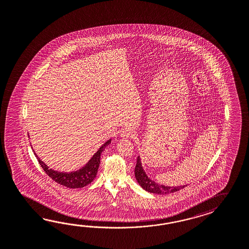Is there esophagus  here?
Wrapping results in <instances>:
<instances>
[{
    "instance_id": "1",
    "label": "esophagus",
    "mask_w": 249,
    "mask_h": 249,
    "mask_svg": "<svg viewBox=\"0 0 249 249\" xmlns=\"http://www.w3.org/2000/svg\"><path fill=\"white\" fill-rule=\"evenodd\" d=\"M121 137H122V139H126V140L132 139L134 137V133L129 129H123L122 132H121Z\"/></svg>"
}]
</instances>
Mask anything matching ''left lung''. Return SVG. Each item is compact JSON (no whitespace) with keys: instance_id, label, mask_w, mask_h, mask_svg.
Segmentation results:
<instances>
[{"instance_id":"left-lung-1","label":"left lung","mask_w":249,"mask_h":249,"mask_svg":"<svg viewBox=\"0 0 249 249\" xmlns=\"http://www.w3.org/2000/svg\"><path fill=\"white\" fill-rule=\"evenodd\" d=\"M135 177L139 182L140 186L146 192L150 194H173L181 189L184 188L186 185L182 186H167L164 184H159L157 182L151 180L148 176H146L145 170L143 169L141 159L139 156L137 158V164L135 167Z\"/></svg>"}]
</instances>
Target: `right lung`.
<instances>
[{"label":"right lung","instance_id":"add662e5","mask_svg":"<svg viewBox=\"0 0 249 249\" xmlns=\"http://www.w3.org/2000/svg\"><path fill=\"white\" fill-rule=\"evenodd\" d=\"M110 142H111V139L107 140L82 168L73 171V172H69V173L68 172L67 173V172H58V171H55L52 168H49V166L45 164L42 160L36 156L33 148H32V150L34 151V154L36 156L38 163L42 166L46 174L52 180H54L57 183L68 187V188H83L86 185H88L89 183H91L93 181V179L96 177L98 168H99V165L101 163V161H100L101 154L104 150V148L110 144Z\"/></svg>","mask_w":249,"mask_h":249}]
</instances>
